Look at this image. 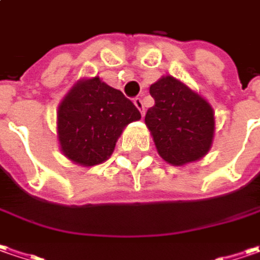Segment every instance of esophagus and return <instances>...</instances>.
<instances>
[{
    "label": "esophagus",
    "instance_id": "esophagus-1",
    "mask_svg": "<svg viewBox=\"0 0 260 260\" xmlns=\"http://www.w3.org/2000/svg\"><path fill=\"white\" fill-rule=\"evenodd\" d=\"M134 105H135V106H137V109L141 112V115H144V113H145V110H144V103H142L141 97H135V99H134Z\"/></svg>",
    "mask_w": 260,
    "mask_h": 260
}]
</instances>
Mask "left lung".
Wrapping results in <instances>:
<instances>
[{
  "label": "left lung",
  "mask_w": 260,
  "mask_h": 260,
  "mask_svg": "<svg viewBox=\"0 0 260 260\" xmlns=\"http://www.w3.org/2000/svg\"><path fill=\"white\" fill-rule=\"evenodd\" d=\"M150 94L155 103L147 110L145 123L158 154L173 166L204 157L211 148L215 129L208 102L170 75L154 83Z\"/></svg>",
  "instance_id": "1"
}]
</instances>
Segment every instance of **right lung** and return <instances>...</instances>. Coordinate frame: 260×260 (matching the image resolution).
Segmentation results:
<instances>
[{
  "mask_svg": "<svg viewBox=\"0 0 260 260\" xmlns=\"http://www.w3.org/2000/svg\"><path fill=\"white\" fill-rule=\"evenodd\" d=\"M141 113L122 91L99 77L80 81L58 109L62 152L81 166H96L113 152L122 129Z\"/></svg>",
  "mask_w": 260,
  "mask_h": 260,
  "instance_id": "1",
  "label": "right lung"
}]
</instances>
